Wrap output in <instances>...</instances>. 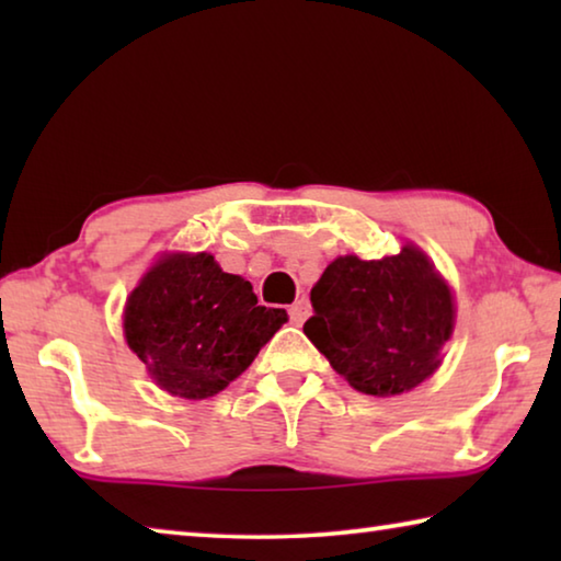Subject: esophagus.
<instances>
[{"label":"esophagus","mask_w":561,"mask_h":561,"mask_svg":"<svg viewBox=\"0 0 561 561\" xmlns=\"http://www.w3.org/2000/svg\"><path fill=\"white\" fill-rule=\"evenodd\" d=\"M309 314H311V307H309V301H307V299L294 301L291 307H289V319H291L294 324H297V327H301L304 321L309 319Z\"/></svg>","instance_id":"esophagus-1"}]
</instances>
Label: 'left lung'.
<instances>
[{
	"mask_svg": "<svg viewBox=\"0 0 561 561\" xmlns=\"http://www.w3.org/2000/svg\"><path fill=\"white\" fill-rule=\"evenodd\" d=\"M311 307L304 334L348 386L368 396H398L423 383L453 334L448 284L411 244L383 260H334L311 289Z\"/></svg>",
	"mask_w": 561,
	"mask_h": 561,
	"instance_id": "obj_1",
	"label": "left lung"
}]
</instances>
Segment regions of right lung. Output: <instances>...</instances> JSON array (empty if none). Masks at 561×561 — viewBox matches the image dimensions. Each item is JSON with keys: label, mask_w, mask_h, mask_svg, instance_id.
<instances>
[{"label": "right lung", "mask_w": 561, "mask_h": 561, "mask_svg": "<svg viewBox=\"0 0 561 561\" xmlns=\"http://www.w3.org/2000/svg\"><path fill=\"white\" fill-rule=\"evenodd\" d=\"M287 311L260 307L252 284L213 254H168L126 307V339L160 388L180 398L220 393L252 364Z\"/></svg>", "instance_id": "1"}]
</instances>
